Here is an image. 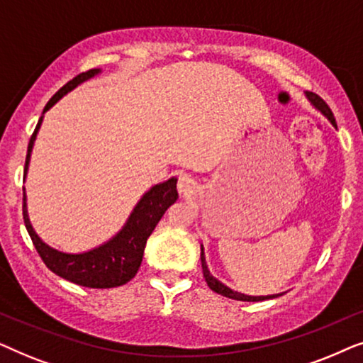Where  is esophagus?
<instances>
[{"instance_id":"obj_1","label":"esophagus","mask_w":363,"mask_h":363,"mask_svg":"<svg viewBox=\"0 0 363 363\" xmlns=\"http://www.w3.org/2000/svg\"><path fill=\"white\" fill-rule=\"evenodd\" d=\"M177 188L180 191V195H191L195 191V182L190 177H180Z\"/></svg>"}]
</instances>
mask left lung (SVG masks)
<instances>
[{"mask_svg": "<svg viewBox=\"0 0 363 363\" xmlns=\"http://www.w3.org/2000/svg\"><path fill=\"white\" fill-rule=\"evenodd\" d=\"M306 97L307 101L311 102V106L315 108V111H319L322 116H324L327 121H329L332 125L337 127L335 123V118H334V113H332V111L329 108V106L324 102V99H320L317 94L314 92H307L306 91ZM201 267H203V276H205V281L206 284L210 286L211 291L218 292V294L221 296H226L230 297V299H236V301H246V302H257V301H264V299H276V297L282 296L281 294H269V296H250V294H242V292H238L235 289H231V287H228L226 284H223L221 281H218L215 276L211 274L210 269H208V264H206V257H205V247H203L201 245Z\"/></svg>", "mask_w": 363, "mask_h": 363, "instance_id": "obj_1", "label": "left lung"}]
</instances>
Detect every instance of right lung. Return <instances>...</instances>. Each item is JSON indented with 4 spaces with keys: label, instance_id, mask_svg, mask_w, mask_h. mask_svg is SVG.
Returning <instances> with one entry per match:
<instances>
[{
    "label": "right lung",
    "instance_id": "obj_1",
    "mask_svg": "<svg viewBox=\"0 0 363 363\" xmlns=\"http://www.w3.org/2000/svg\"><path fill=\"white\" fill-rule=\"evenodd\" d=\"M101 72V69H91V71L79 74L77 77L69 81L61 91L54 94L51 101L46 104L43 116L36 125V130H34L28 145L24 182H26L34 142H36L39 128H41L44 113L56 106L66 94L74 91V89L89 81V79L99 76ZM177 180V177H172L165 182L157 183V185L148 188L140 200L137 201V205L133 206L132 213L128 215L127 221L123 223L121 230L111 240L104 241L102 245L92 247V250L82 252H66L44 242L38 233L34 231L31 220H29L26 191H23L24 225H26L33 245L38 250L44 264L54 274H57L69 282H74L77 286L92 287V289H107V287L122 286L137 274L138 267L142 264L148 236L155 230L158 221L162 220V216L165 215L168 208L178 200Z\"/></svg>",
    "mask_w": 363,
    "mask_h": 363
}]
</instances>
